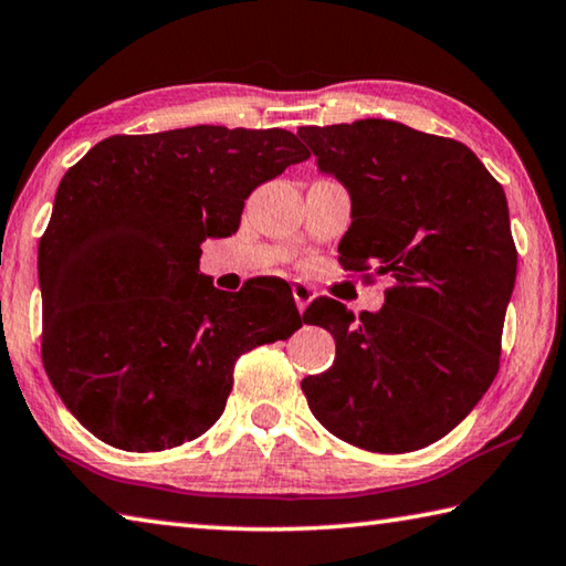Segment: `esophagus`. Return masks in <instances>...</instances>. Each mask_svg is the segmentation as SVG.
<instances>
[{
  "mask_svg": "<svg viewBox=\"0 0 566 566\" xmlns=\"http://www.w3.org/2000/svg\"><path fill=\"white\" fill-rule=\"evenodd\" d=\"M292 294H294L296 310H300V312H304L306 306H310V302L316 296V292L312 290V286H310V284H302V282H296V284L292 286Z\"/></svg>",
  "mask_w": 566,
  "mask_h": 566,
  "instance_id": "esophagus-1",
  "label": "esophagus"
}]
</instances>
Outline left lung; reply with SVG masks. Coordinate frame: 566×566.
<instances>
[{"label": "left lung", "mask_w": 566, "mask_h": 566, "mask_svg": "<svg viewBox=\"0 0 566 566\" xmlns=\"http://www.w3.org/2000/svg\"><path fill=\"white\" fill-rule=\"evenodd\" d=\"M296 136L352 192L338 264L366 280L394 276L376 314L356 318L332 296L310 304L304 324L332 332L336 358L304 378V396L318 423L356 448H426L497 376L517 274L505 190L468 146L396 120L304 126Z\"/></svg>", "instance_id": "8db88e82"}]
</instances>
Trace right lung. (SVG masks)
<instances>
[{"instance_id": "1", "label": "right lung", "mask_w": 566, "mask_h": 566, "mask_svg": "<svg viewBox=\"0 0 566 566\" xmlns=\"http://www.w3.org/2000/svg\"><path fill=\"white\" fill-rule=\"evenodd\" d=\"M282 128L192 126L96 143L61 178L39 242L41 361L81 426L130 453L202 436L234 364L302 326L284 280L230 296L198 274L250 192L310 158Z\"/></svg>"}]
</instances>
